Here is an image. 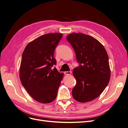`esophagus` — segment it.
Instances as JSON below:
<instances>
[{
  "instance_id": "1",
  "label": "esophagus",
  "mask_w": 128,
  "mask_h": 128,
  "mask_svg": "<svg viewBox=\"0 0 128 128\" xmlns=\"http://www.w3.org/2000/svg\"><path fill=\"white\" fill-rule=\"evenodd\" d=\"M64 74L65 75H70L72 74L71 71H69V72H64Z\"/></svg>"
}]
</instances>
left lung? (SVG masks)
Segmentation results:
<instances>
[{"instance_id": "1", "label": "left lung", "mask_w": 128, "mask_h": 128, "mask_svg": "<svg viewBox=\"0 0 128 128\" xmlns=\"http://www.w3.org/2000/svg\"><path fill=\"white\" fill-rule=\"evenodd\" d=\"M67 40L74 50L79 66L73 70L76 84L72 90L77 102H86L101 94L109 83L110 70L107 53L94 38L72 33Z\"/></svg>"}]
</instances>
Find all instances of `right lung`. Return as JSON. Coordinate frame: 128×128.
Returning a JSON list of instances; mask_svg holds the SVG:
<instances>
[{"mask_svg":"<svg viewBox=\"0 0 128 128\" xmlns=\"http://www.w3.org/2000/svg\"><path fill=\"white\" fill-rule=\"evenodd\" d=\"M63 34H44L26 45L22 56L20 78L22 86L37 102L50 103L56 98L64 76L56 68L54 50Z\"/></svg>","mask_w":128,"mask_h":128,"instance_id":"1","label":"right lung"}]
</instances>
